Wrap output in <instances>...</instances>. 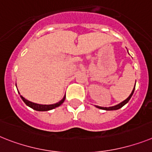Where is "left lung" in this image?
Returning <instances> with one entry per match:
<instances>
[{"instance_id": "obj_1", "label": "left lung", "mask_w": 152, "mask_h": 152, "mask_svg": "<svg viewBox=\"0 0 152 152\" xmlns=\"http://www.w3.org/2000/svg\"><path fill=\"white\" fill-rule=\"evenodd\" d=\"M134 88H135V85H134V87L133 90H132V92H131V95H130L125 100H124L123 102H121V104H117V105H116V106H113V107H99V106H96V107L97 108H100V109H101V110H113L120 109V108L122 107L124 105H125L127 102L129 101L130 99H131V97L132 96V95H133L134 91Z\"/></svg>"}]
</instances>
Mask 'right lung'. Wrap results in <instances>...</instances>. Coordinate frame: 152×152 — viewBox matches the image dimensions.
Here are the masks:
<instances>
[{"instance_id": "obj_1", "label": "right lung", "mask_w": 152, "mask_h": 152, "mask_svg": "<svg viewBox=\"0 0 152 152\" xmlns=\"http://www.w3.org/2000/svg\"><path fill=\"white\" fill-rule=\"evenodd\" d=\"M21 97L23 100V101L25 103V104H26L27 106L30 107L31 108H32V109L35 110H38V111H47V110H50L54 109V108L59 107V106L64 102L65 99H66V96H65L64 97H63V99H62L61 101L58 102V103H56V104H50V105H42V104H35V103H32V102L27 100L26 99H25V98L23 97L22 96H21Z\"/></svg>"}]
</instances>
